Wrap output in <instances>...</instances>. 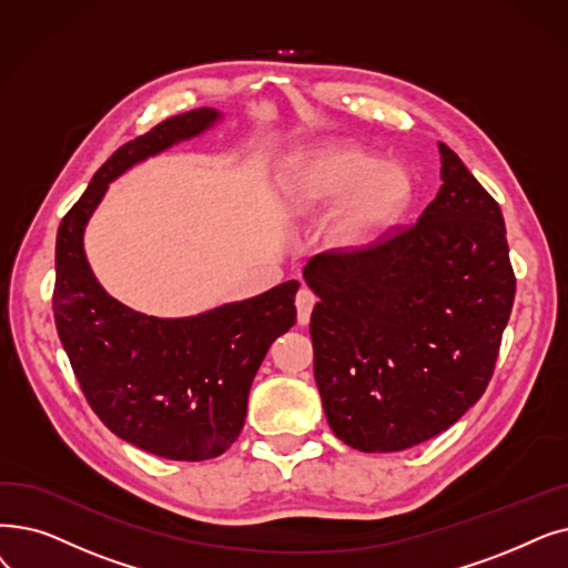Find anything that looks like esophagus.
Listing matches in <instances>:
<instances>
[{
  "instance_id": "34e87169",
  "label": "esophagus",
  "mask_w": 568,
  "mask_h": 568,
  "mask_svg": "<svg viewBox=\"0 0 568 568\" xmlns=\"http://www.w3.org/2000/svg\"><path fill=\"white\" fill-rule=\"evenodd\" d=\"M315 302H317L315 294H313L308 287H302V290L297 292V300H294V304H297V320H300V325H308L311 311H313Z\"/></svg>"
}]
</instances>
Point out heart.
Segmentation results:
<instances>
[{
	"label": "heart",
	"mask_w": 568,
	"mask_h": 568,
	"mask_svg": "<svg viewBox=\"0 0 568 568\" xmlns=\"http://www.w3.org/2000/svg\"><path fill=\"white\" fill-rule=\"evenodd\" d=\"M285 192L300 213L334 206L325 239L334 251L355 253L406 211L413 183L402 164L381 162L355 143H329L292 164Z\"/></svg>",
	"instance_id": "obj_1"
}]
</instances>
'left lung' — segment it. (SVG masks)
Wrapping results in <instances>:
<instances>
[{"mask_svg": "<svg viewBox=\"0 0 568 568\" xmlns=\"http://www.w3.org/2000/svg\"><path fill=\"white\" fill-rule=\"evenodd\" d=\"M436 200L376 248L317 255L304 281L313 374L332 432L394 453L455 425L491 378L515 276L499 204L438 143Z\"/></svg>", "mask_w": 568, "mask_h": 568, "instance_id": "1", "label": "left lung"}]
</instances>
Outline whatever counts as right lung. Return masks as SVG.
I'll return each instance as SVG.
<instances>
[{"label": "right lung", "instance_id": "obj_1", "mask_svg": "<svg viewBox=\"0 0 568 568\" xmlns=\"http://www.w3.org/2000/svg\"><path fill=\"white\" fill-rule=\"evenodd\" d=\"M223 118L192 109L120 145L62 217L55 245V325L88 404L122 440L179 462L217 457L239 438L268 345L297 323L300 281L185 317L145 315L97 281L83 241L113 181Z\"/></svg>", "mask_w": 568, "mask_h": 568}]
</instances>
